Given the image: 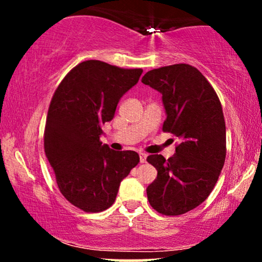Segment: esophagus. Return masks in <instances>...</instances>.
I'll return each instance as SVG.
<instances>
[{
    "instance_id": "obj_1",
    "label": "esophagus",
    "mask_w": 262,
    "mask_h": 262,
    "mask_svg": "<svg viewBox=\"0 0 262 262\" xmlns=\"http://www.w3.org/2000/svg\"><path fill=\"white\" fill-rule=\"evenodd\" d=\"M146 156H148V155H146V154H145V152H140V154H139V158H140V162H143V164H144V162H145V161H146Z\"/></svg>"
}]
</instances>
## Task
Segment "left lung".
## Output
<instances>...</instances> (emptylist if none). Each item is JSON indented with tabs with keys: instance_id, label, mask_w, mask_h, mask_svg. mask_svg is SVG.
<instances>
[{
	"instance_id": "8db88e82",
	"label": "left lung",
	"mask_w": 262,
	"mask_h": 262,
	"mask_svg": "<svg viewBox=\"0 0 262 262\" xmlns=\"http://www.w3.org/2000/svg\"><path fill=\"white\" fill-rule=\"evenodd\" d=\"M141 82L162 95L166 119L162 130L179 138L170 159L148 156L158 176L146 188L150 206L164 215L187 213L214 188L227 155L221 101L208 80L188 64L150 70Z\"/></svg>"
}]
</instances>
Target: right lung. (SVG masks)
<instances>
[{
    "label": "right lung",
    "instance_id": "obj_1",
    "mask_svg": "<svg viewBox=\"0 0 262 262\" xmlns=\"http://www.w3.org/2000/svg\"><path fill=\"white\" fill-rule=\"evenodd\" d=\"M141 73L86 60L71 69L54 92L44 129L45 156L62 196L83 212L110 208L121 181L139 162L137 152L114 151L100 135Z\"/></svg>",
    "mask_w": 262,
    "mask_h": 262
}]
</instances>
